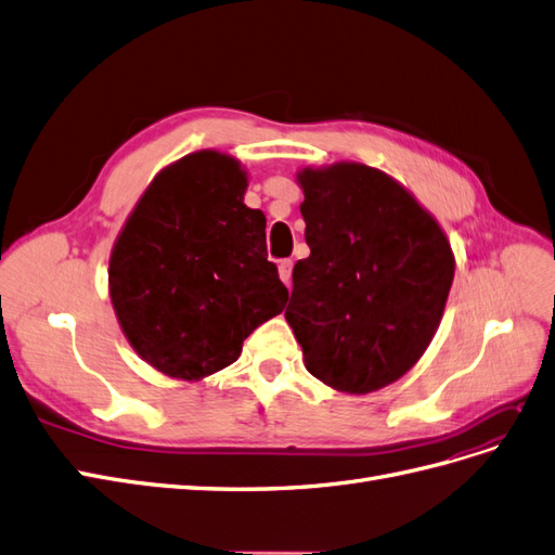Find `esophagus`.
<instances>
[{"label": "esophagus", "mask_w": 555, "mask_h": 555, "mask_svg": "<svg viewBox=\"0 0 555 555\" xmlns=\"http://www.w3.org/2000/svg\"><path fill=\"white\" fill-rule=\"evenodd\" d=\"M280 278L284 284H292V268H294V261L292 259H282L280 261Z\"/></svg>", "instance_id": "34e87169"}]
</instances>
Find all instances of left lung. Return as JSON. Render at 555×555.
<instances>
[{
  "label": "left lung",
  "instance_id": "obj_1",
  "mask_svg": "<svg viewBox=\"0 0 555 555\" xmlns=\"http://www.w3.org/2000/svg\"><path fill=\"white\" fill-rule=\"evenodd\" d=\"M310 257L294 266L289 326L308 373L371 393L405 375L440 326L453 255L414 196L365 164L298 176Z\"/></svg>",
  "mask_w": 555,
  "mask_h": 555
}]
</instances>
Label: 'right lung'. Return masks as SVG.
Returning a JSON list of instances; mask_svg holds the SVG:
<instances>
[{"label":"right lung","instance_id":"right-lung-1","mask_svg":"<svg viewBox=\"0 0 555 555\" xmlns=\"http://www.w3.org/2000/svg\"><path fill=\"white\" fill-rule=\"evenodd\" d=\"M241 164L204 150L164 169L117 238L108 282L127 340L157 371L201 379L287 306L266 217L243 204Z\"/></svg>","mask_w":555,"mask_h":555}]
</instances>
